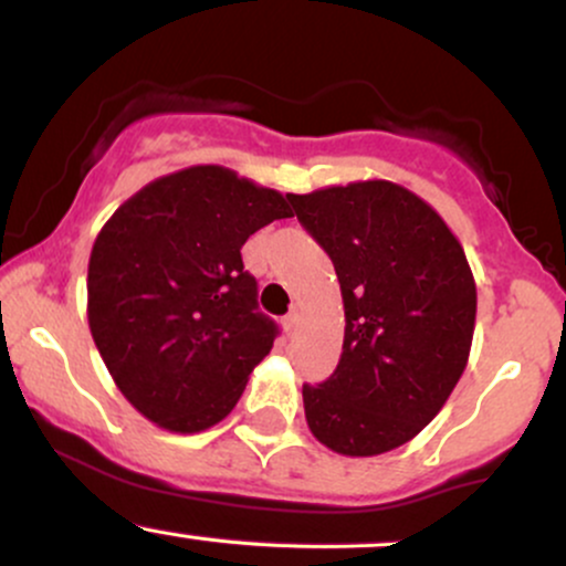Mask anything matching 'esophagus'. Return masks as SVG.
Segmentation results:
<instances>
[{
	"label": "esophagus",
	"instance_id": "obj_1",
	"mask_svg": "<svg viewBox=\"0 0 566 566\" xmlns=\"http://www.w3.org/2000/svg\"><path fill=\"white\" fill-rule=\"evenodd\" d=\"M297 322H301V314H297V311H290V314L284 316V329L292 335L297 329Z\"/></svg>",
	"mask_w": 566,
	"mask_h": 566
}]
</instances>
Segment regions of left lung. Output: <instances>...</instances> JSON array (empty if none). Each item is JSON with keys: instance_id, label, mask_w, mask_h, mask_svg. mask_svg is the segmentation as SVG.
<instances>
[{"instance_id": "left-lung-1", "label": "left lung", "mask_w": 566, "mask_h": 566, "mask_svg": "<svg viewBox=\"0 0 566 566\" xmlns=\"http://www.w3.org/2000/svg\"><path fill=\"white\" fill-rule=\"evenodd\" d=\"M340 282L337 369L303 386L305 423L327 450L373 458L431 423L469 365L476 282L444 218L391 180L287 193Z\"/></svg>"}]
</instances>
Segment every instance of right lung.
<instances>
[{
  "label": "right lung",
  "instance_id": "1",
  "mask_svg": "<svg viewBox=\"0 0 566 566\" xmlns=\"http://www.w3.org/2000/svg\"><path fill=\"white\" fill-rule=\"evenodd\" d=\"M292 218L287 199L229 167L193 165L133 193L87 265L90 333L122 396L172 433L237 407L276 324L258 311L242 244Z\"/></svg>",
  "mask_w": 566,
  "mask_h": 566
}]
</instances>
